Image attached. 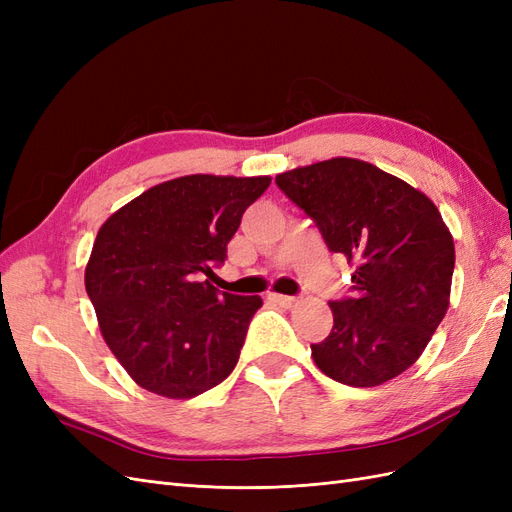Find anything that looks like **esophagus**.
Wrapping results in <instances>:
<instances>
[{"instance_id":"1","label":"esophagus","mask_w":512,"mask_h":512,"mask_svg":"<svg viewBox=\"0 0 512 512\" xmlns=\"http://www.w3.org/2000/svg\"><path fill=\"white\" fill-rule=\"evenodd\" d=\"M271 299H273L277 305H282V307H292L294 303H297V299H294V297H288V294H277V292L271 294Z\"/></svg>"}]
</instances>
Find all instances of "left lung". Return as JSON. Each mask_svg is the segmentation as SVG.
<instances>
[{
  "mask_svg": "<svg viewBox=\"0 0 512 512\" xmlns=\"http://www.w3.org/2000/svg\"><path fill=\"white\" fill-rule=\"evenodd\" d=\"M316 222L335 254L354 262L352 294L331 301L333 329L312 356L348 386H378L416 363L442 322L455 245L438 207L378 166L333 158L275 177Z\"/></svg>",
  "mask_w": 512,
  "mask_h": 512,
  "instance_id": "obj_1",
  "label": "left lung"
}]
</instances>
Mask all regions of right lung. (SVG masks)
<instances>
[{"mask_svg":"<svg viewBox=\"0 0 512 512\" xmlns=\"http://www.w3.org/2000/svg\"><path fill=\"white\" fill-rule=\"evenodd\" d=\"M271 177L188 175L153 185L98 230L85 288L106 346L143 389L190 399L235 369L260 297L213 288L241 215Z\"/></svg>","mask_w":512,"mask_h":512,"instance_id":"1","label":"right lung"}]
</instances>
